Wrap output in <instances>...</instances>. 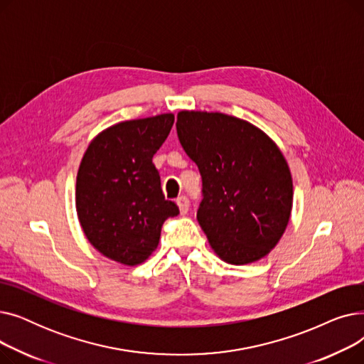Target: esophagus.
Segmentation results:
<instances>
[{
    "instance_id": "1",
    "label": "esophagus",
    "mask_w": 364,
    "mask_h": 364,
    "mask_svg": "<svg viewBox=\"0 0 364 364\" xmlns=\"http://www.w3.org/2000/svg\"><path fill=\"white\" fill-rule=\"evenodd\" d=\"M177 205H178V208H180V213L181 214H187V211H188V199L186 198V196H180L178 199H177Z\"/></svg>"
}]
</instances>
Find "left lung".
<instances>
[{"mask_svg": "<svg viewBox=\"0 0 364 364\" xmlns=\"http://www.w3.org/2000/svg\"><path fill=\"white\" fill-rule=\"evenodd\" d=\"M176 127L202 177L198 221L209 245L228 264L265 257L292 209V177L280 149L255 125L218 112L183 110Z\"/></svg>", "mask_w": 364, "mask_h": 364, "instance_id": "8db88e82", "label": "left lung"}]
</instances>
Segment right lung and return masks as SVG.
<instances>
[{
  "mask_svg": "<svg viewBox=\"0 0 364 364\" xmlns=\"http://www.w3.org/2000/svg\"><path fill=\"white\" fill-rule=\"evenodd\" d=\"M174 114L112 125L95 137L76 177V213L90 243L105 257L137 265L156 250L162 224L180 214L166 200L153 155Z\"/></svg>",
  "mask_w": 364,
  "mask_h": 364,
  "instance_id": "1",
  "label": "right lung"
}]
</instances>
